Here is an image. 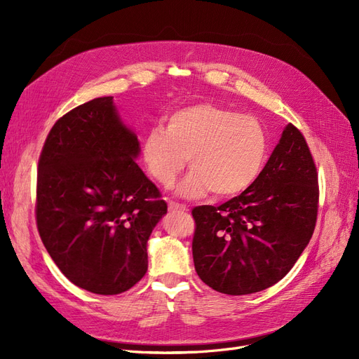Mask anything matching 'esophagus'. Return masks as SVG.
<instances>
[{"mask_svg": "<svg viewBox=\"0 0 359 359\" xmlns=\"http://www.w3.org/2000/svg\"><path fill=\"white\" fill-rule=\"evenodd\" d=\"M169 210L172 212H184V211H189V208L186 205L178 203V202H169Z\"/></svg>", "mask_w": 359, "mask_h": 359, "instance_id": "esophagus-1", "label": "esophagus"}]
</instances>
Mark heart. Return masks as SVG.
Segmentation results:
<instances>
[{
    "label": "heart",
    "mask_w": 359,
    "mask_h": 359,
    "mask_svg": "<svg viewBox=\"0 0 359 359\" xmlns=\"http://www.w3.org/2000/svg\"><path fill=\"white\" fill-rule=\"evenodd\" d=\"M268 153L259 118L210 103L173 112L166 130L151 128L142 142L145 166L163 187L172 186L189 158L193 170L180 189L186 196L208 190L217 198L241 194L260 177Z\"/></svg>",
    "instance_id": "obj_1"
}]
</instances>
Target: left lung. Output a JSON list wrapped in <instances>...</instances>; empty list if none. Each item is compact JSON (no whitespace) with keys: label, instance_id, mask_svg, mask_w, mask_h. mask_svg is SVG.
Masks as SVG:
<instances>
[{"label":"left lung","instance_id":"8db88e82","mask_svg":"<svg viewBox=\"0 0 359 359\" xmlns=\"http://www.w3.org/2000/svg\"><path fill=\"white\" fill-rule=\"evenodd\" d=\"M319 208L318 169L287 124L257 181L220 206L191 210L194 269L226 295H248L283 278L307 247Z\"/></svg>","mask_w":359,"mask_h":359}]
</instances>
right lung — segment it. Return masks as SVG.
Listing matches in <instances>:
<instances>
[{
    "label": "right lung",
    "instance_id": "obj_1",
    "mask_svg": "<svg viewBox=\"0 0 359 359\" xmlns=\"http://www.w3.org/2000/svg\"><path fill=\"white\" fill-rule=\"evenodd\" d=\"M137 154L112 97H99L53 124L39 158V235L61 273L97 295L126 292L145 276L148 238L168 212Z\"/></svg>",
    "mask_w": 359,
    "mask_h": 359
}]
</instances>
